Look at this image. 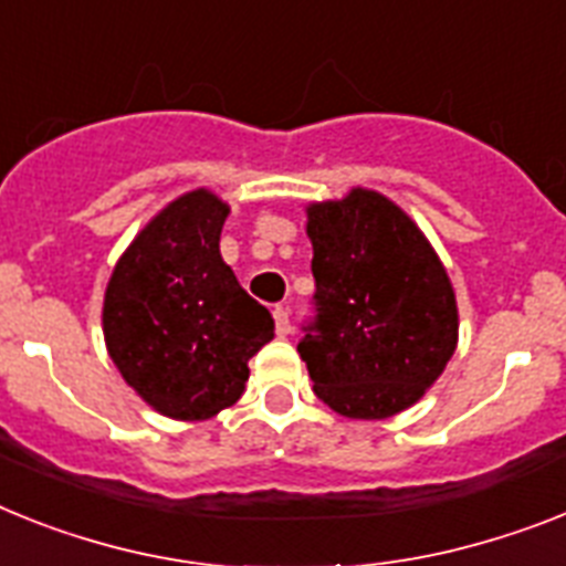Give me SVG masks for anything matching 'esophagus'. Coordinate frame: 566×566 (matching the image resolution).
<instances>
[{
  "instance_id": "1",
  "label": "esophagus",
  "mask_w": 566,
  "mask_h": 566,
  "mask_svg": "<svg viewBox=\"0 0 566 566\" xmlns=\"http://www.w3.org/2000/svg\"><path fill=\"white\" fill-rule=\"evenodd\" d=\"M273 319H275V334H279V336L291 334V313H287V307L275 305L273 307Z\"/></svg>"
}]
</instances>
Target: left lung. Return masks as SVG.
Masks as SVG:
<instances>
[{
  "label": "left lung",
  "instance_id": "left-lung-1",
  "mask_svg": "<svg viewBox=\"0 0 566 566\" xmlns=\"http://www.w3.org/2000/svg\"><path fill=\"white\" fill-rule=\"evenodd\" d=\"M316 322L298 354L313 394L350 420H386L422 400L458 348V298L443 261L374 189L307 203Z\"/></svg>",
  "mask_w": 566,
  "mask_h": 566
}]
</instances>
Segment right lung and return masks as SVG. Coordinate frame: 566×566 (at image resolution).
I'll return each mask as SVG.
<instances>
[{
    "instance_id": "add662e5",
    "label": "right lung",
    "mask_w": 566,
    "mask_h": 566,
    "mask_svg": "<svg viewBox=\"0 0 566 566\" xmlns=\"http://www.w3.org/2000/svg\"><path fill=\"white\" fill-rule=\"evenodd\" d=\"M230 207L210 189L166 203L117 259L103 336L126 386L172 420H210L244 394L273 316L221 259Z\"/></svg>"
}]
</instances>
